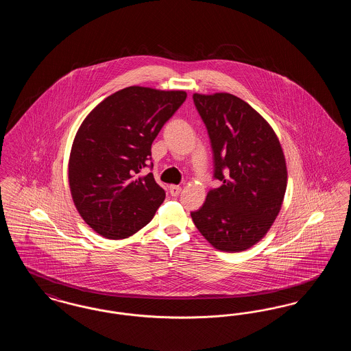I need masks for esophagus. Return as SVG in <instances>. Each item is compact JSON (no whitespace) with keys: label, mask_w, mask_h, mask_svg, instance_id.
Segmentation results:
<instances>
[{"label":"esophagus","mask_w":351,"mask_h":351,"mask_svg":"<svg viewBox=\"0 0 351 351\" xmlns=\"http://www.w3.org/2000/svg\"><path fill=\"white\" fill-rule=\"evenodd\" d=\"M168 189H169L171 196H173V197L179 196V193L182 192V186H179V185H169V186H168Z\"/></svg>","instance_id":"1"}]
</instances>
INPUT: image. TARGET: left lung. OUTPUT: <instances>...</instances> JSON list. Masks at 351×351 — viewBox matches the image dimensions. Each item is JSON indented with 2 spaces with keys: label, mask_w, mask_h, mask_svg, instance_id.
Returning a JSON list of instances; mask_svg holds the SVG:
<instances>
[{
  "label": "left lung",
  "mask_w": 351,
  "mask_h": 351,
  "mask_svg": "<svg viewBox=\"0 0 351 351\" xmlns=\"http://www.w3.org/2000/svg\"><path fill=\"white\" fill-rule=\"evenodd\" d=\"M213 151V179L192 219L221 251L246 250L267 233L279 215L287 167L278 136L256 110L230 93L193 95Z\"/></svg>",
  "instance_id": "1"
}]
</instances>
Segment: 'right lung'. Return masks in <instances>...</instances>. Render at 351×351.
Masks as SVG:
<instances>
[{"instance_id":"right-lung-1","label":"right lung","mask_w":351,"mask_h":351,"mask_svg":"<svg viewBox=\"0 0 351 351\" xmlns=\"http://www.w3.org/2000/svg\"><path fill=\"white\" fill-rule=\"evenodd\" d=\"M186 99L184 90L121 89L100 102L75 136L68 167L73 202L105 238H128L150 222L166 192L152 173L151 145Z\"/></svg>"}]
</instances>
